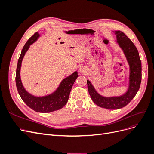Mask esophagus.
Segmentation results:
<instances>
[{"label": "esophagus", "mask_w": 154, "mask_h": 154, "mask_svg": "<svg viewBox=\"0 0 154 154\" xmlns=\"http://www.w3.org/2000/svg\"><path fill=\"white\" fill-rule=\"evenodd\" d=\"M86 71H87V69H86L85 67H82L80 68V72H82V73H85Z\"/></svg>", "instance_id": "esophagus-1"}]
</instances>
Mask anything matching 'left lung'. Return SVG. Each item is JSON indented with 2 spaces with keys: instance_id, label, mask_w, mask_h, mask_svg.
Here are the masks:
<instances>
[{
  "instance_id": "left-lung-1",
  "label": "left lung",
  "mask_w": 154,
  "mask_h": 154,
  "mask_svg": "<svg viewBox=\"0 0 154 154\" xmlns=\"http://www.w3.org/2000/svg\"><path fill=\"white\" fill-rule=\"evenodd\" d=\"M114 33L117 43L123 50L129 65V83L127 92L119 96H103L96 91L89 80L87 81L88 92L94 103L110 110L119 109L128 105L136 95L141 82V62L136 47L123 32L116 31Z\"/></svg>"
}]
</instances>
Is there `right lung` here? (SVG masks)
<instances>
[{"label":"right lung","mask_w":154,"mask_h":154,"mask_svg":"<svg viewBox=\"0 0 154 154\" xmlns=\"http://www.w3.org/2000/svg\"><path fill=\"white\" fill-rule=\"evenodd\" d=\"M40 34L38 32L32 35L24 45L20 56L18 60L16 71V85L22 100L29 107L33 110L42 113L51 112L62 109L67 103L70 92L74 82L78 78V72L75 71L71 75L65 78L60 82L58 88L53 93L44 96H35L27 92L20 78V69L23 58L30 45L38 39Z\"/></svg>","instance_id":"obj_1"}]
</instances>
